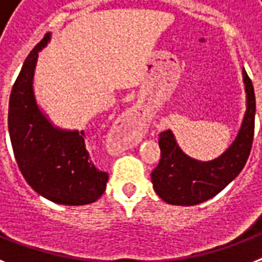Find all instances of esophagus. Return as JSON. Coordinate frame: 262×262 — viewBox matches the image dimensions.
Masks as SVG:
<instances>
[{"label":"esophagus","mask_w":262,"mask_h":262,"mask_svg":"<svg viewBox=\"0 0 262 262\" xmlns=\"http://www.w3.org/2000/svg\"><path fill=\"white\" fill-rule=\"evenodd\" d=\"M144 118L139 111L129 110L119 118L111 130V137L119 149H129L143 137Z\"/></svg>","instance_id":"esophagus-1"}]
</instances>
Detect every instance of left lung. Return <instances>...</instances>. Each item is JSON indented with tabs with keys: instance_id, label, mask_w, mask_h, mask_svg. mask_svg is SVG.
Here are the masks:
<instances>
[{
	"instance_id": "8db88e82",
	"label": "left lung",
	"mask_w": 262,
	"mask_h": 262,
	"mask_svg": "<svg viewBox=\"0 0 262 262\" xmlns=\"http://www.w3.org/2000/svg\"><path fill=\"white\" fill-rule=\"evenodd\" d=\"M242 75L246 113L235 140L219 158L209 162L193 159L179 148L170 129L160 133V160L151 179L156 194L167 204L189 207L204 203L223 190L245 167L254 136L256 95L245 69Z\"/></svg>"
}]
</instances>
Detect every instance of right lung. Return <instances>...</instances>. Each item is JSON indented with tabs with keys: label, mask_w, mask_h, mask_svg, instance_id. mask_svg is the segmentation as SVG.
Instances as JSON below:
<instances>
[{
	"label": "right lung",
	"mask_w": 262,
	"mask_h": 262,
	"mask_svg": "<svg viewBox=\"0 0 262 262\" xmlns=\"http://www.w3.org/2000/svg\"><path fill=\"white\" fill-rule=\"evenodd\" d=\"M50 34L27 57L9 98L8 127L17 166L38 194L62 205L95 203L106 190L108 174L95 167L84 130L54 126L39 108L34 75L39 51Z\"/></svg>",
	"instance_id": "1"
}]
</instances>
